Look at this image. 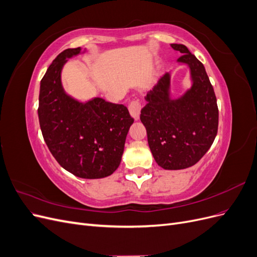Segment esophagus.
<instances>
[{"instance_id": "1", "label": "esophagus", "mask_w": 257, "mask_h": 257, "mask_svg": "<svg viewBox=\"0 0 257 257\" xmlns=\"http://www.w3.org/2000/svg\"><path fill=\"white\" fill-rule=\"evenodd\" d=\"M128 110L131 115L133 116L134 120H139V115H141V110H142V104L138 99H135L128 106Z\"/></svg>"}]
</instances>
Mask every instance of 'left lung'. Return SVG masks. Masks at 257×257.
<instances>
[{
  "label": "left lung",
  "instance_id": "obj_1",
  "mask_svg": "<svg viewBox=\"0 0 257 257\" xmlns=\"http://www.w3.org/2000/svg\"><path fill=\"white\" fill-rule=\"evenodd\" d=\"M172 47L182 53L177 63L189 67L191 87L173 97L172 75L165 73L145 96L141 120L158 165L178 170L195 165L210 149L217 133L219 109L203 63L184 45Z\"/></svg>",
  "mask_w": 257,
  "mask_h": 257
}]
</instances>
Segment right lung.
<instances>
[{"label":"right lung","mask_w":257,"mask_h":257,"mask_svg":"<svg viewBox=\"0 0 257 257\" xmlns=\"http://www.w3.org/2000/svg\"><path fill=\"white\" fill-rule=\"evenodd\" d=\"M85 51L69 48L52 61L41 81L37 112L44 141L59 164L76 177L100 179L119 167L134 119L123 105L100 97L83 103L65 92L62 69Z\"/></svg>","instance_id":"1"}]
</instances>
